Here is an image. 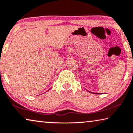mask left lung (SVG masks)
<instances>
[{
    "label": "left lung",
    "instance_id": "1",
    "mask_svg": "<svg viewBox=\"0 0 133 133\" xmlns=\"http://www.w3.org/2000/svg\"><path fill=\"white\" fill-rule=\"evenodd\" d=\"M87 91L89 92H90V93H92V94H101V93H94V92H90V91H89V90H87Z\"/></svg>",
    "mask_w": 133,
    "mask_h": 133
}]
</instances>
